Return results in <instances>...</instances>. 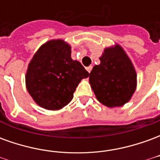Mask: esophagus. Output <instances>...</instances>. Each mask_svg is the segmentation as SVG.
Masks as SVG:
<instances>
[{
  "label": "esophagus",
  "instance_id": "esophagus-1",
  "mask_svg": "<svg viewBox=\"0 0 160 160\" xmlns=\"http://www.w3.org/2000/svg\"><path fill=\"white\" fill-rule=\"evenodd\" d=\"M92 66L87 67V68H86V69L87 70V72H88V73H90L91 71H92Z\"/></svg>",
  "mask_w": 160,
  "mask_h": 160
}]
</instances>
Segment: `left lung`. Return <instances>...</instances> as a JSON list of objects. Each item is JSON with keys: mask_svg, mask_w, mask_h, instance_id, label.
Masks as SVG:
<instances>
[{"mask_svg": "<svg viewBox=\"0 0 160 160\" xmlns=\"http://www.w3.org/2000/svg\"><path fill=\"white\" fill-rule=\"evenodd\" d=\"M100 64L89 75L98 100L107 107L122 106L130 99L136 87L134 67L119 45L104 49Z\"/></svg>", "mask_w": 160, "mask_h": 160, "instance_id": "1", "label": "left lung"}]
</instances>
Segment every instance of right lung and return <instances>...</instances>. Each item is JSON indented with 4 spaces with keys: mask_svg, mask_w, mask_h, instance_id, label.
<instances>
[{
    "mask_svg": "<svg viewBox=\"0 0 160 160\" xmlns=\"http://www.w3.org/2000/svg\"><path fill=\"white\" fill-rule=\"evenodd\" d=\"M88 76L81 63L72 60L68 44L62 40H51L41 46L31 61L26 87L41 107L60 110L73 99L80 80Z\"/></svg>",
    "mask_w": 160,
    "mask_h": 160,
    "instance_id": "obj_1",
    "label": "right lung"
}]
</instances>
